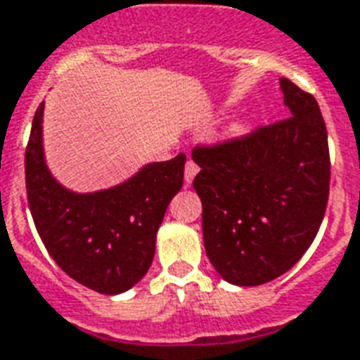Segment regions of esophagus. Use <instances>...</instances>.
Returning <instances> with one entry per match:
<instances>
[{"instance_id": "obj_1", "label": "esophagus", "mask_w": 360, "mask_h": 360, "mask_svg": "<svg viewBox=\"0 0 360 360\" xmlns=\"http://www.w3.org/2000/svg\"><path fill=\"white\" fill-rule=\"evenodd\" d=\"M197 172H199V167H197L195 161H188L186 163V169H184V182H186V186H190L191 182H193V178L197 176Z\"/></svg>"}]
</instances>
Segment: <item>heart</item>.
<instances>
[{
	"label": "heart",
	"instance_id": "obj_1",
	"mask_svg": "<svg viewBox=\"0 0 360 360\" xmlns=\"http://www.w3.org/2000/svg\"><path fill=\"white\" fill-rule=\"evenodd\" d=\"M245 131H247V125H245L243 121H237V123H233V125L229 127L228 134L229 136H239V134H243Z\"/></svg>",
	"mask_w": 360,
	"mask_h": 360
}]
</instances>
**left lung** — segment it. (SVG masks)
Instances as JSON below:
<instances>
[{"label": "left lung", "mask_w": 360, "mask_h": 360, "mask_svg": "<svg viewBox=\"0 0 360 360\" xmlns=\"http://www.w3.org/2000/svg\"><path fill=\"white\" fill-rule=\"evenodd\" d=\"M290 117L216 146H197L193 180L202 243L221 279L258 286L304 256L324 218L330 186L326 125L313 94L281 77Z\"/></svg>", "instance_id": "obj_1"}]
</instances>
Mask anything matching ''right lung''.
Here are the masks:
<instances>
[{"mask_svg": "<svg viewBox=\"0 0 360 360\" xmlns=\"http://www.w3.org/2000/svg\"><path fill=\"white\" fill-rule=\"evenodd\" d=\"M39 104L26 146V193L47 252L79 285L121 294L144 277L167 207L184 184L186 153L148 163L108 190L75 193L56 182L43 153Z\"/></svg>", "mask_w": 360, "mask_h": 360, "instance_id": "obj_1", "label": "right lung"}]
</instances>
